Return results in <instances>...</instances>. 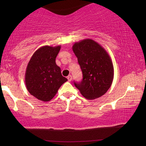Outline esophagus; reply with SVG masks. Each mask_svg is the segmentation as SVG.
Here are the masks:
<instances>
[{
	"instance_id": "obj_1",
	"label": "esophagus",
	"mask_w": 146,
	"mask_h": 146,
	"mask_svg": "<svg viewBox=\"0 0 146 146\" xmlns=\"http://www.w3.org/2000/svg\"><path fill=\"white\" fill-rule=\"evenodd\" d=\"M67 78H68V80L69 82H71V80H72V76H71V75H68L67 76Z\"/></svg>"
}]
</instances>
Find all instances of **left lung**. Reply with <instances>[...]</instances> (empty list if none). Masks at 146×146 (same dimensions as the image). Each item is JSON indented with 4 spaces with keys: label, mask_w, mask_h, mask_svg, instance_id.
<instances>
[{
    "label": "left lung",
    "mask_w": 146,
    "mask_h": 146,
    "mask_svg": "<svg viewBox=\"0 0 146 146\" xmlns=\"http://www.w3.org/2000/svg\"><path fill=\"white\" fill-rule=\"evenodd\" d=\"M73 51L82 71L80 82H74L84 97L93 100L104 95L112 84L114 68L106 49L92 39L73 44Z\"/></svg>",
    "instance_id": "left-lung-1"
}]
</instances>
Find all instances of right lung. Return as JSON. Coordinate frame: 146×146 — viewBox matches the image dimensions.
I'll return each mask as SVG.
<instances>
[{
  "label": "right lung",
  "instance_id": "obj_1",
  "mask_svg": "<svg viewBox=\"0 0 146 146\" xmlns=\"http://www.w3.org/2000/svg\"><path fill=\"white\" fill-rule=\"evenodd\" d=\"M60 46H44L29 60L25 73L27 90L33 97L44 102L50 101L60 86L68 80L62 75L55 59Z\"/></svg>",
  "mask_w": 146,
  "mask_h": 146
}]
</instances>
